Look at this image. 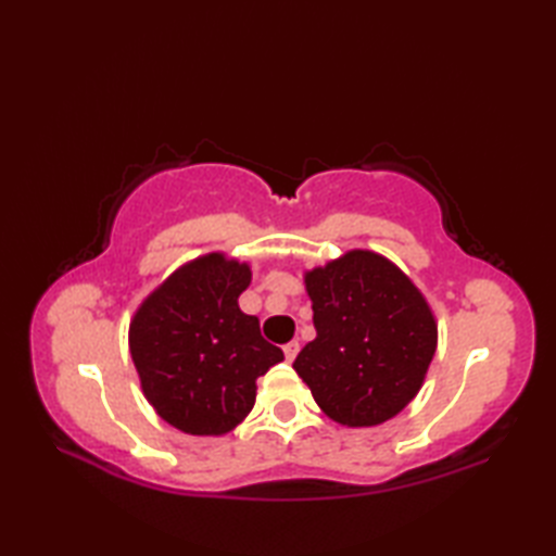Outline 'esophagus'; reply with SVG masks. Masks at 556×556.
I'll list each match as a JSON object with an SVG mask.
<instances>
[{"instance_id": "esophagus-1", "label": "esophagus", "mask_w": 556, "mask_h": 556, "mask_svg": "<svg viewBox=\"0 0 556 556\" xmlns=\"http://www.w3.org/2000/svg\"><path fill=\"white\" fill-rule=\"evenodd\" d=\"M296 353H299V341H289V344L285 346V356H287V361L291 363L293 358H296Z\"/></svg>"}]
</instances>
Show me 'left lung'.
<instances>
[{
  "label": "left lung",
  "instance_id": "obj_1",
  "mask_svg": "<svg viewBox=\"0 0 556 556\" xmlns=\"http://www.w3.org/2000/svg\"><path fill=\"white\" fill-rule=\"evenodd\" d=\"M317 337L293 361L325 416L349 428L394 418L420 392L437 323L392 260L349 251L305 271Z\"/></svg>",
  "mask_w": 556,
  "mask_h": 556
}]
</instances>
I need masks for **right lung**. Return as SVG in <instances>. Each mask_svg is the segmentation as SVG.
I'll return each instance as SVG.
<instances>
[{
    "mask_svg": "<svg viewBox=\"0 0 556 556\" xmlns=\"http://www.w3.org/2000/svg\"><path fill=\"white\" fill-rule=\"evenodd\" d=\"M251 267L224 253L181 265L140 303L128 349L162 420L188 434H227L255 404V380L285 361L239 308Z\"/></svg>",
    "mask_w": 556,
    "mask_h": 556,
    "instance_id": "right-lung-1",
    "label": "right lung"
}]
</instances>
